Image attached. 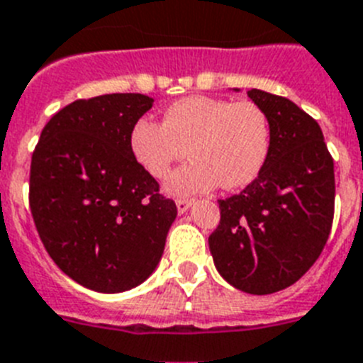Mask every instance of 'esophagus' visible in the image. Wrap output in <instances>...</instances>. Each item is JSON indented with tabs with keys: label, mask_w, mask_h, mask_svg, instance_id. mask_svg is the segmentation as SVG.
<instances>
[{
	"label": "esophagus",
	"mask_w": 363,
	"mask_h": 363,
	"mask_svg": "<svg viewBox=\"0 0 363 363\" xmlns=\"http://www.w3.org/2000/svg\"><path fill=\"white\" fill-rule=\"evenodd\" d=\"M191 199H177V210H179V214H186L188 210H190Z\"/></svg>",
	"instance_id": "34e87169"
}]
</instances>
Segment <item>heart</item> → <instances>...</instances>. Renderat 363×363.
Returning <instances> with one entry per match:
<instances>
[{
  "label": "heart",
  "mask_w": 363,
  "mask_h": 363,
  "mask_svg": "<svg viewBox=\"0 0 363 363\" xmlns=\"http://www.w3.org/2000/svg\"><path fill=\"white\" fill-rule=\"evenodd\" d=\"M269 145V120L260 106L210 96L179 99L164 111L162 123L142 118L129 133L130 155L153 179L167 177L188 147L191 160L166 182L173 197L205 194L218 184L247 186L260 175Z\"/></svg>",
  "instance_id": "1"
}]
</instances>
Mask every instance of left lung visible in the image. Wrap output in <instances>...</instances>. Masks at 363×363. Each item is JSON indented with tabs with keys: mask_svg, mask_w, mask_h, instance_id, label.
Here are the masks:
<instances>
[{
	"mask_svg": "<svg viewBox=\"0 0 363 363\" xmlns=\"http://www.w3.org/2000/svg\"><path fill=\"white\" fill-rule=\"evenodd\" d=\"M247 96L269 120V155L245 190L219 201L221 219L208 245L228 284L267 295L297 282L327 243L334 218V160L318 121L294 101L258 88Z\"/></svg>",
	"mask_w": 363,
	"mask_h": 363,
	"instance_id": "left-lung-1",
	"label": "left lung"
}]
</instances>
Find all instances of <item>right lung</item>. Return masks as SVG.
<instances>
[{
  "mask_svg": "<svg viewBox=\"0 0 363 363\" xmlns=\"http://www.w3.org/2000/svg\"><path fill=\"white\" fill-rule=\"evenodd\" d=\"M153 101L144 94L73 101L48 121L33 153L36 230L55 264L88 290L120 294L147 280L177 218L129 149L130 127Z\"/></svg>",
  "mask_w": 363,
  "mask_h": 363,
  "instance_id": "right-lung-1",
  "label": "right lung"
}]
</instances>
